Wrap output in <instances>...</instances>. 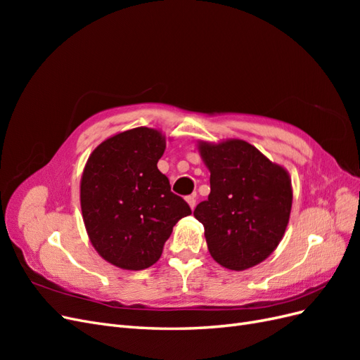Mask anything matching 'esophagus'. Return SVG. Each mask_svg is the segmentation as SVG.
Wrapping results in <instances>:
<instances>
[{"label":"esophagus","mask_w":360,"mask_h":360,"mask_svg":"<svg viewBox=\"0 0 360 360\" xmlns=\"http://www.w3.org/2000/svg\"><path fill=\"white\" fill-rule=\"evenodd\" d=\"M186 201H188V204H189L191 209L193 210V209H195V205H197V193H192V195H189V197H186Z\"/></svg>","instance_id":"esophagus-1"}]
</instances>
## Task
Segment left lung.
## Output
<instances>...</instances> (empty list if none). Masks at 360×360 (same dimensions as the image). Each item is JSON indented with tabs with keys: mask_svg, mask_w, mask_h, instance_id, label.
Wrapping results in <instances>:
<instances>
[{
	"mask_svg": "<svg viewBox=\"0 0 360 360\" xmlns=\"http://www.w3.org/2000/svg\"><path fill=\"white\" fill-rule=\"evenodd\" d=\"M210 171V195L193 210L209 252L222 267L242 271L278 248L290 221L288 171L243 139L200 141Z\"/></svg>",
	"mask_w": 360,
	"mask_h": 360,
	"instance_id": "1",
	"label": "left lung"
}]
</instances>
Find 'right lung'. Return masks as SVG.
Returning a JSON list of instances; mask_svg holds the SVG:
<instances>
[{
	"label": "right lung",
	"mask_w": 360,
	"mask_h": 360,
	"mask_svg": "<svg viewBox=\"0 0 360 360\" xmlns=\"http://www.w3.org/2000/svg\"><path fill=\"white\" fill-rule=\"evenodd\" d=\"M165 147L160 130L135 127L105 139L85 163L81 177L85 230L97 254L115 267L153 266L172 226L192 213L158 169Z\"/></svg>",
	"instance_id": "right-lung-1"
}]
</instances>
